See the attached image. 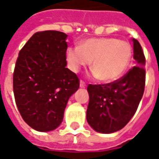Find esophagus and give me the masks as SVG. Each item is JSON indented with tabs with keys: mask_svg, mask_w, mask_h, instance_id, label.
Listing matches in <instances>:
<instances>
[{
	"mask_svg": "<svg viewBox=\"0 0 159 159\" xmlns=\"http://www.w3.org/2000/svg\"><path fill=\"white\" fill-rule=\"evenodd\" d=\"M80 87H81V88H85V87H86V83H85V82L83 81V80L80 81Z\"/></svg>",
	"mask_w": 159,
	"mask_h": 159,
	"instance_id": "esophagus-1",
	"label": "esophagus"
}]
</instances>
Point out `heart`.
<instances>
[{
  "label": "heart",
  "mask_w": 159,
  "mask_h": 159,
  "mask_svg": "<svg viewBox=\"0 0 159 159\" xmlns=\"http://www.w3.org/2000/svg\"><path fill=\"white\" fill-rule=\"evenodd\" d=\"M132 48L129 42L114 37L89 38L69 47L66 58L69 69L78 72L91 61L93 76L103 83L119 79L129 65Z\"/></svg>",
  "instance_id": "b5f03b06"
}]
</instances>
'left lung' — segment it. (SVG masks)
<instances>
[{
  "label": "left lung",
  "mask_w": 159,
  "mask_h": 159,
  "mask_svg": "<svg viewBox=\"0 0 159 159\" xmlns=\"http://www.w3.org/2000/svg\"><path fill=\"white\" fill-rule=\"evenodd\" d=\"M132 41L136 66L112 83L88 86L87 121L97 132L111 134L122 129L134 115L143 96L146 58L139 42Z\"/></svg>",
  "instance_id": "obj_1"
}]
</instances>
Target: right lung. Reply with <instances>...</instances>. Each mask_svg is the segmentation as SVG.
Segmentation results:
<instances>
[{
    "label": "right lung",
    "mask_w": 159,
    "mask_h": 159,
    "mask_svg": "<svg viewBox=\"0 0 159 159\" xmlns=\"http://www.w3.org/2000/svg\"><path fill=\"white\" fill-rule=\"evenodd\" d=\"M66 37L57 30L35 33L16 61V105L24 121L40 132L59 126L69 98L79 89L77 76L66 67Z\"/></svg>",
    "instance_id": "1"
}]
</instances>
